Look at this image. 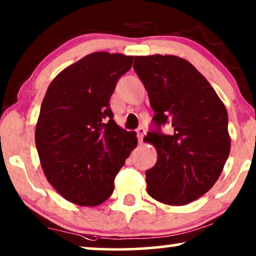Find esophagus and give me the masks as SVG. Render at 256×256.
<instances>
[{"label": "esophagus", "instance_id": "34e87169", "mask_svg": "<svg viewBox=\"0 0 256 256\" xmlns=\"http://www.w3.org/2000/svg\"><path fill=\"white\" fill-rule=\"evenodd\" d=\"M144 134H146V129L144 127H138V129H136V135H138V138L140 142L144 141Z\"/></svg>", "mask_w": 256, "mask_h": 256}]
</instances>
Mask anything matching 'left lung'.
I'll list each match as a JSON object with an SVG mask.
<instances>
[{
  "label": "left lung",
  "mask_w": 256,
  "mask_h": 256,
  "mask_svg": "<svg viewBox=\"0 0 256 256\" xmlns=\"http://www.w3.org/2000/svg\"><path fill=\"white\" fill-rule=\"evenodd\" d=\"M132 67L155 112L146 141L156 148L158 160L146 170L147 192L162 204H187L213 187L230 156L227 110L204 76L184 58L135 56ZM166 124L170 134L160 130Z\"/></svg>",
  "instance_id": "8db88e82"
}]
</instances>
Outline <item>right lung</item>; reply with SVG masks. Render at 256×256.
Masks as SVG:
<instances>
[{"mask_svg": "<svg viewBox=\"0 0 256 256\" xmlns=\"http://www.w3.org/2000/svg\"><path fill=\"white\" fill-rule=\"evenodd\" d=\"M132 56L100 52L62 70L47 89L35 142L46 178L66 200L98 206L136 147L135 132L114 121L109 100Z\"/></svg>", "mask_w": 256, "mask_h": 256, "instance_id": "obj_1", "label": "right lung"}]
</instances>
